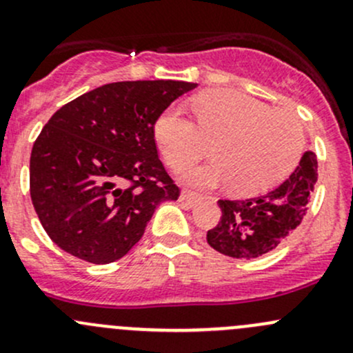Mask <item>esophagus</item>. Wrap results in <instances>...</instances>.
<instances>
[{
  "label": "esophagus",
  "instance_id": "1",
  "mask_svg": "<svg viewBox=\"0 0 353 353\" xmlns=\"http://www.w3.org/2000/svg\"><path fill=\"white\" fill-rule=\"evenodd\" d=\"M179 199L183 203H190V205H194V203H198L201 196H199L198 193H194V191H190V190H184L183 193H181Z\"/></svg>",
  "mask_w": 353,
  "mask_h": 353
}]
</instances>
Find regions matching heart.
<instances>
[{"label":"heart","instance_id":"heart-1","mask_svg":"<svg viewBox=\"0 0 353 353\" xmlns=\"http://www.w3.org/2000/svg\"><path fill=\"white\" fill-rule=\"evenodd\" d=\"M198 124L179 105L155 121L154 134L167 162L176 169L203 157L215 141L212 162L183 172L198 188L230 184L237 196H256L282 183L294 170L305 145L302 123L287 110L237 90H206L193 101Z\"/></svg>","mask_w":353,"mask_h":353}]
</instances>
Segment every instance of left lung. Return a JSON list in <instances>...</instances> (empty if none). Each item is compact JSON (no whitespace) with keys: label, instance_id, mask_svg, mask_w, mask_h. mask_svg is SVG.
<instances>
[{"label":"left lung","instance_id":"left-lung-1","mask_svg":"<svg viewBox=\"0 0 353 353\" xmlns=\"http://www.w3.org/2000/svg\"><path fill=\"white\" fill-rule=\"evenodd\" d=\"M318 181V160L302 155L299 167L280 186L258 198L219 199L222 216L206 241L215 251L237 259L273 251L299 227Z\"/></svg>","mask_w":353,"mask_h":353}]
</instances>
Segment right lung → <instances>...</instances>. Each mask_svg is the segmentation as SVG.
<instances>
[{
    "label": "right lung",
    "mask_w": 353,
    "mask_h": 353,
    "mask_svg": "<svg viewBox=\"0 0 353 353\" xmlns=\"http://www.w3.org/2000/svg\"><path fill=\"white\" fill-rule=\"evenodd\" d=\"M193 88L174 80L116 81L56 110L30 155V198L52 243L108 265L141 239L160 203L179 198L157 154L154 126Z\"/></svg>",
    "instance_id": "add662e5"
}]
</instances>
